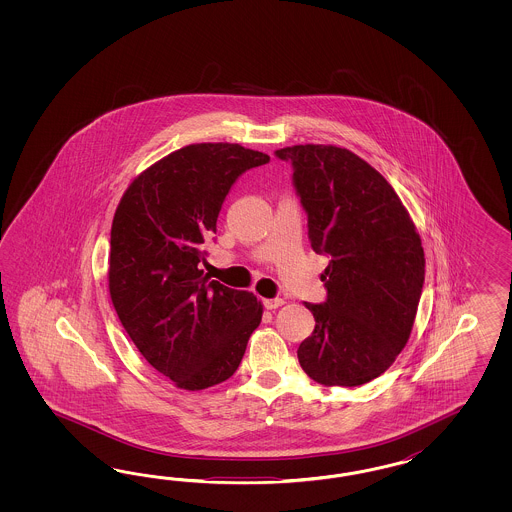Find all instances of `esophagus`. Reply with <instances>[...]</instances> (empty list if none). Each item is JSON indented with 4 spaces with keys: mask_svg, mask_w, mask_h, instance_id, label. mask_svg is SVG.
Here are the masks:
<instances>
[{
    "mask_svg": "<svg viewBox=\"0 0 512 512\" xmlns=\"http://www.w3.org/2000/svg\"><path fill=\"white\" fill-rule=\"evenodd\" d=\"M263 306L266 310H276L279 306H283V298H266L263 300Z\"/></svg>",
    "mask_w": 512,
    "mask_h": 512,
    "instance_id": "obj_1",
    "label": "esophagus"
}]
</instances>
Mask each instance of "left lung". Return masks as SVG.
I'll return each instance as SVG.
<instances>
[{
	"mask_svg": "<svg viewBox=\"0 0 512 512\" xmlns=\"http://www.w3.org/2000/svg\"><path fill=\"white\" fill-rule=\"evenodd\" d=\"M274 154L293 167L311 248L330 259L325 302H306L315 328L300 366L326 387H360L409 340L424 287L419 234L392 186L353 152L300 144Z\"/></svg>",
	"mask_w": 512,
	"mask_h": 512,
	"instance_id": "1",
	"label": "left lung"
}]
</instances>
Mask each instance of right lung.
Returning <instances> with one entry per match:
<instances>
[{
    "instance_id": "obj_1",
    "label": "right lung",
    "mask_w": 512,
    "mask_h": 512,
    "mask_svg": "<svg viewBox=\"0 0 512 512\" xmlns=\"http://www.w3.org/2000/svg\"><path fill=\"white\" fill-rule=\"evenodd\" d=\"M268 161L240 144H191L142 172L116 208L114 310L140 355L176 387L227 381L261 323V302L204 276L201 263L234 182Z\"/></svg>"
}]
</instances>
